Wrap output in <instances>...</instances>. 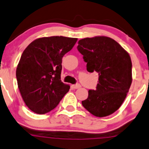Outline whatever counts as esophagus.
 I'll return each instance as SVG.
<instances>
[{"label": "esophagus", "mask_w": 149, "mask_h": 149, "mask_svg": "<svg viewBox=\"0 0 149 149\" xmlns=\"http://www.w3.org/2000/svg\"><path fill=\"white\" fill-rule=\"evenodd\" d=\"M72 86H73V89H79V88L81 87V85L79 84H76L73 85Z\"/></svg>", "instance_id": "1"}]
</instances>
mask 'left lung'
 I'll use <instances>...</instances> for the list:
<instances>
[{
  "mask_svg": "<svg viewBox=\"0 0 149 149\" xmlns=\"http://www.w3.org/2000/svg\"><path fill=\"white\" fill-rule=\"evenodd\" d=\"M78 44L87 71L99 75L96 89L89 90L82 105L95 116L112 114L123 103L132 84L130 57L120 44L105 36L83 38Z\"/></svg>",
  "mask_w": 149,
  "mask_h": 149,
  "instance_id": "1",
  "label": "left lung"
}]
</instances>
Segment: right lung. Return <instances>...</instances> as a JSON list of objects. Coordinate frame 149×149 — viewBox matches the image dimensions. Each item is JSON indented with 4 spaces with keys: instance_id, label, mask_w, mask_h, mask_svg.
<instances>
[{
    "instance_id": "1",
    "label": "right lung",
    "mask_w": 149,
    "mask_h": 149,
    "mask_svg": "<svg viewBox=\"0 0 149 149\" xmlns=\"http://www.w3.org/2000/svg\"><path fill=\"white\" fill-rule=\"evenodd\" d=\"M77 38L52 36L38 38L23 52L17 68V84L24 103L44 114L57 107L70 89L61 81L62 59Z\"/></svg>"
}]
</instances>
